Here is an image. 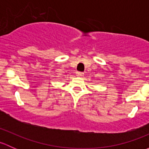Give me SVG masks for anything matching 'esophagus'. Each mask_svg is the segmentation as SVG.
Segmentation results:
<instances>
[{"label":"esophagus","instance_id":"obj_1","mask_svg":"<svg viewBox=\"0 0 149 149\" xmlns=\"http://www.w3.org/2000/svg\"><path fill=\"white\" fill-rule=\"evenodd\" d=\"M76 75L79 77H82L84 76V73H82V72H76Z\"/></svg>","mask_w":149,"mask_h":149}]
</instances>
